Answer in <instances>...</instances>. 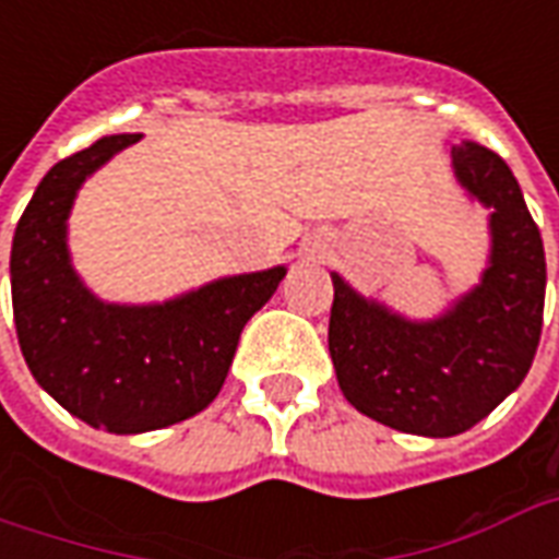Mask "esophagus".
Wrapping results in <instances>:
<instances>
[{
    "label": "esophagus",
    "instance_id": "esophagus-1",
    "mask_svg": "<svg viewBox=\"0 0 559 559\" xmlns=\"http://www.w3.org/2000/svg\"><path fill=\"white\" fill-rule=\"evenodd\" d=\"M305 254L311 257V260H323L329 254V239L323 236H311L308 242H305Z\"/></svg>",
    "mask_w": 559,
    "mask_h": 559
}]
</instances>
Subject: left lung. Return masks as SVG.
I'll return each instance as SVG.
<instances>
[{"label": "left lung", "mask_w": 559, "mask_h": 559, "mask_svg": "<svg viewBox=\"0 0 559 559\" xmlns=\"http://www.w3.org/2000/svg\"><path fill=\"white\" fill-rule=\"evenodd\" d=\"M452 173L491 209L488 266L473 290L443 314L413 320L332 272L329 353L344 399L419 437H455L485 419L521 386L542 335L545 248L518 179L479 143L452 148Z\"/></svg>", "instance_id": "1"}]
</instances>
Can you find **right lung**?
Instances as JSON below:
<instances>
[{
	"label": "right lung",
	"mask_w": 559,
	"mask_h": 559,
	"mask_svg": "<svg viewBox=\"0 0 559 559\" xmlns=\"http://www.w3.org/2000/svg\"><path fill=\"white\" fill-rule=\"evenodd\" d=\"M140 134H116L59 160L35 188L11 245V302L23 359L71 416L110 433L158 431L206 411L245 323L284 266L209 281L167 302H104L68 251L80 185Z\"/></svg>",
	"instance_id": "right-lung-1"
}]
</instances>
